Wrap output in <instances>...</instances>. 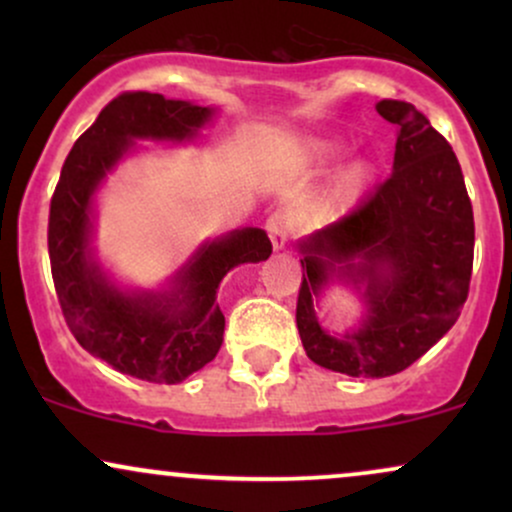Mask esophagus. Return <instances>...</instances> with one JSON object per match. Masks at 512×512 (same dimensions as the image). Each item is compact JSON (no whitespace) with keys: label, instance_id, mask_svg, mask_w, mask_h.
<instances>
[{"label":"esophagus","instance_id":"34e87169","mask_svg":"<svg viewBox=\"0 0 512 512\" xmlns=\"http://www.w3.org/2000/svg\"><path fill=\"white\" fill-rule=\"evenodd\" d=\"M267 233H269V240H272L274 252L284 250L286 245H289V236H291V221H289V216L281 214V211H276V214L269 216V221H267Z\"/></svg>","mask_w":512,"mask_h":512}]
</instances>
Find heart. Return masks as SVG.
<instances>
[{"label":"heart","mask_w":512,"mask_h":512,"mask_svg":"<svg viewBox=\"0 0 512 512\" xmlns=\"http://www.w3.org/2000/svg\"><path fill=\"white\" fill-rule=\"evenodd\" d=\"M346 142L342 137H315L313 142L305 146V161L313 170H327L346 154ZM375 178V168L368 158H356L349 166L342 168L337 173V178L332 182L330 192V207L342 209L354 204L363 192L368 190V185Z\"/></svg>","instance_id":"1"}]
</instances>
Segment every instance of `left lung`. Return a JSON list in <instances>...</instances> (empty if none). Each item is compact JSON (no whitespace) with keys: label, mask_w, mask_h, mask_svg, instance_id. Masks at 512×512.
Here are the masks:
<instances>
[{"label":"left lung","mask_w":512,"mask_h":512,"mask_svg":"<svg viewBox=\"0 0 512 512\" xmlns=\"http://www.w3.org/2000/svg\"><path fill=\"white\" fill-rule=\"evenodd\" d=\"M397 127L392 175L356 211L298 243L296 325L317 366L351 378L409 368L450 330L469 293L474 214L455 151L404 101L375 105ZM334 280L362 291L356 331L327 333L314 303Z\"/></svg>","instance_id":"left-lung-1"}]
</instances>
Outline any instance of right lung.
I'll return each mask as SVG.
<instances>
[{
    "mask_svg": "<svg viewBox=\"0 0 512 512\" xmlns=\"http://www.w3.org/2000/svg\"><path fill=\"white\" fill-rule=\"evenodd\" d=\"M216 108L161 93H122L76 139L50 202L48 250L64 320L88 354L146 383H182L219 354L223 317L216 291L238 264L262 262V228L204 240L166 289H122L93 248L96 192L137 142H195Z\"/></svg>",
    "mask_w": 512,
    "mask_h": 512,
    "instance_id": "right-lung-1",
    "label": "right lung"
}]
</instances>
